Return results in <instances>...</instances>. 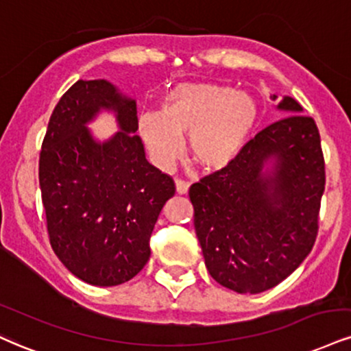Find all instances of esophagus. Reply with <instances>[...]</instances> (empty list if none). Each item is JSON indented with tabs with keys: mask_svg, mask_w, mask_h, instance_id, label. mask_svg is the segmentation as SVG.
Masks as SVG:
<instances>
[{
	"mask_svg": "<svg viewBox=\"0 0 351 351\" xmlns=\"http://www.w3.org/2000/svg\"><path fill=\"white\" fill-rule=\"evenodd\" d=\"M189 191V183L184 180H176V193L186 194Z\"/></svg>",
	"mask_w": 351,
	"mask_h": 351,
	"instance_id": "1",
	"label": "esophagus"
}]
</instances>
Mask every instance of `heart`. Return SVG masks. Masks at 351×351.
<instances>
[{"instance_id": "heart-1", "label": "heart", "mask_w": 351, "mask_h": 351, "mask_svg": "<svg viewBox=\"0 0 351 351\" xmlns=\"http://www.w3.org/2000/svg\"><path fill=\"white\" fill-rule=\"evenodd\" d=\"M258 122L252 95L216 83H183L165 95L160 112L138 117V135L160 170H171L184 152L202 170L219 171L237 160Z\"/></svg>"}]
</instances>
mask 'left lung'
Listing matches in <instances>:
<instances>
[{"label": "left lung", "instance_id": "obj_1", "mask_svg": "<svg viewBox=\"0 0 351 351\" xmlns=\"http://www.w3.org/2000/svg\"><path fill=\"white\" fill-rule=\"evenodd\" d=\"M278 109L291 116L256 134L229 167L189 188L208 271L240 294L280 285L317 237L325 188L319 129L289 96Z\"/></svg>", "mask_w": 351, "mask_h": 351}]
</instances>
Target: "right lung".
Listing matches in <instances>:
<instances>
[{
    "instance_id": "add662e5",
    "label": "right lung",
    "mask_w": 351,
    "mask_h": 351,
    "mask_svg": "<svg viewBox=\"0 0 351 351\" xmlns=\"http://www.w3.org/2000/svg\"><path fill=\"white\" fill-rule=\"evenodd\" d=\"M101 110L120 130L108 141L87 124ZM137 106L106 80H78L50 116L39 183L50 245L70 273L93 286L132 280L150 258V235L175 183L145 158Z\"/></svg>"
}]
</instances>
